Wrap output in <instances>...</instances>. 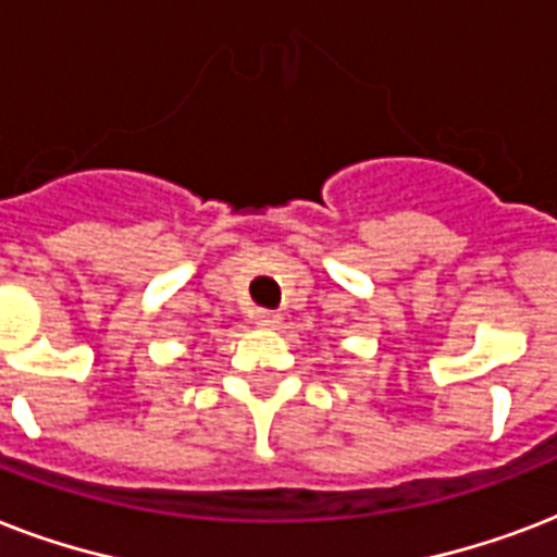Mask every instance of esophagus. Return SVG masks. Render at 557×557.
<instances>
[{
    "label": "esophagus",
    "instance_id": "34e87169",
    "mask_svg": "<svg viewBox=\"0 0 557 557\" xmlns=\"http://www.w3.org/2000/svg\"><path fill=\"white\" fill-rule=\"evenodd\" d=\"M280 321H283V318H280L277 312H269V309H257V312H253V323H257V326H265V330L280 326Z\"/></svg>",
    "mask_w": 557,
    "mask_h": 557
}]
</instances>
